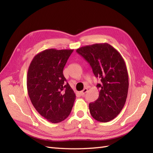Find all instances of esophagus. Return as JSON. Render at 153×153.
<instances>
[{
	"label": "esophagus",
	"mask_w": 153,
	"mask_h": 153,
	"mask_svg": "<svg viewBox=\"0 0 153 153\" xmlns=\"http://www.w3.org/2000/svg\"><path fill=\"white\" fill-rule=\"evenodd\" d=\"M87 91V89H84V90L80 92V94L82 96H84V95L86 93Z\"/></svg>",
	"instance_id": "obj_1"
}]
</instances>
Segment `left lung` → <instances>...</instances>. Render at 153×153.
Returning a JSON list of instances; mask_svg holds the SVG:
<instances>
[{"label": "left lung", "mask_w": 153, "mask_h": 153, "mask_svg": "<svg viewBox=\"0 0 153 153\" xmlns=\"http://www.w3.org/2000/svg\"><path fill=\"white\" fill-rule=\"evenodd\" d=\"M76 52L90 64L94 75L101 79L97 84L98 98L89 103L90 113L96 121L106 123L117 116L126 103L128 74L118 51L108 43H96L78 48Z\"/></svg>", "instance_id": "left-lung-1"}]
</instances>
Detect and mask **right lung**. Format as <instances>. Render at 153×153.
Returning <instances> with one entry per match:
<instances>
[{
	"label": "right lung",
	"instance_id": "right-lung-1",
	"mask_svg": "<svg viewBox=\"0 0 153 153\" xmlns=\"http://www.w3.org/2000/svg\"><path fill=\"white\" fill-rule=\"evenodd\" d=\"M73 50L47 49L35 55L28 69L27 87L31 102L47 121L58 123L71 113L76 95L63 75Z\"/></svg>",
	"mask_w": 153,
	"mask_h": 153
}]
</instances>
